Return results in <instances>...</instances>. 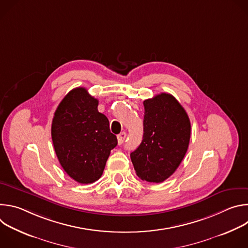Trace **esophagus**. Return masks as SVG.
Listing matches in <instances>:
<instances>
[{
	"label": "esophagus",
	"mask_w": 248,
	"mask_h": 248,
	"mask_svg": "<svg viewBox=\"0 0 248 248\" xmlns=\"http://www.w3.org/2000/svg\"><path fill=\"white\" fill-rule=\"evenodd\" d=\"M125 138H126V133H125V132L120 133V134L118 135V142H119V144H123Z\"/></svg>",
	"instance_id": "esophagus-1"
}]
</instances>
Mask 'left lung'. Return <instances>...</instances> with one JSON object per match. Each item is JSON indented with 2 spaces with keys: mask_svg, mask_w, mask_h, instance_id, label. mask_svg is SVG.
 I'll return each instance as SVG.
<instances>
[{
  "mask_svg": "<svg viewBox=\"0 0 248 248\" xmlns=\"http://www.w3.org/2000/svg\"><path fill=\"white\" fill-rule=\"evenodd\" d=\"M143 105V139L130 158L141 180L158 184L170 178L182 163L189 144L190 121L170 94H158Z\"/></svg>",
  "mask_w": 248,
  "mask_h": 248,
  "instance_id": "1",
  "label": "left lung"
}]
</instances>
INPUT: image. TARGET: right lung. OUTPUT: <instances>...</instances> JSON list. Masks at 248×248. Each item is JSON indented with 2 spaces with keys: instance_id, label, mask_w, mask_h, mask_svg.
<instances>
[{
  "instance_id": "obj_1",
  "label": "right lung",
  "mask_w": 248,
  "mask_h": 248,
  "mask_svg": "<svg viewBox=\"0 0 248 248\" xmlns=\"http://www.w3.org/2000/svg\"><path fill=\"white\" fill-rule=\"evenodd\" d=\"M51 134L61 166L82 185L101 178L111 150L118 144L109 120L98 112V100L83 87L70 90L59 104Z\"/></svg>"
}]
</instances>
